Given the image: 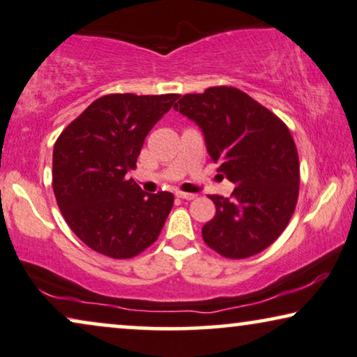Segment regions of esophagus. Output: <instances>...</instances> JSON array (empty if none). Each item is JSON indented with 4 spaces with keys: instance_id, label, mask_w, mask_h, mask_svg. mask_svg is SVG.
<instances>
[{
    "instance_id": "esophagus-1",
    "label": "esophagus",
    "mask_w": 357,
    "mask_h": 357,
    "mask_svg": "<svg viewBox=\"0 0 357 357\" xmlns=\"http://www.w3.org/2000/svg\"><path fill=\"white\" fill-rule=\"evenodd\" d=\"M176 197H179V199L192 201V199H196V194H192V192H183V191H178V192H176Z\"/></svg>"
}]
</instances>
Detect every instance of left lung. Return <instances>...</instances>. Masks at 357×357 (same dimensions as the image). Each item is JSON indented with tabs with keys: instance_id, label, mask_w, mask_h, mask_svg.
<instances>
[{
	"instance_id": "obj_1",
	"label": "left lung",
	"mask_w": 357,
	"mask_h": 357,
	"mask_svg": "<svg viewBox=\"0 0 357 357\" xmlns=\"http://www.w3.org/2000/svg\"><path fill=\"white\" fill-rule=\"evenodd\" d=\"M179 114L196 121L218 171L236 184L231 197L209 196L215 215L202 238L225 259L260 254L285 231L300 191V161L288 126L234 87L186 93Z\"/></svg>"
}]
</instances>
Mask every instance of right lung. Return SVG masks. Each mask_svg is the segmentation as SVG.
I'll list each match as a JSON object with an SVG mask.
<instances>
[{
    "label": "right lung",
    "mask_w": 357,
    "mask_h": 357,
    "mask_svg": "<svg viewBox=\"0 0 357 357\" xmlns=\"http://www.w3.org/2000/svg\"><path fill=\"white\" fill-rule=\"evenodd\" d=\"M178 93H110L92 102L59 135L52 189L66 222L85 245L112 259H132L160 236L174 196L148 194L126 178L146 135Z\"/></svg>",
    "instance_id": "right-lung-1"
}]
</instances>
